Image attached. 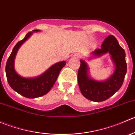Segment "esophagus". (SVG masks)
Returning <instances> with one entry per match:
<instances>
[{
  "instance_id": "34e87169",
  "label": "esophagus",
  "mask_w": 135,
  "mask_h": 135,
  "mask_svg": "<svg viewBox=\"0 0 135 135\" xmlns=\"http://www.w3.org/2000/svg\"><path fill=\"white\" fill-rule=\"evenodd\" d=\"M73 56H74V57H76V58H79V57H80V54H74V55H73Z\"/></svg>"
}]
</instances>
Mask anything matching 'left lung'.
<instances>
[{
	"instance_id": "8db88e82",
	"label": "left lung",
	"mask_w": 135,
	"mask_h": 135,
	"mask_svg": "<svg viewBox=\"0 0 135 135\" xmlns=\"http://www.w3.org/2000/svg\"><path fill=\"white\" fill-rule=\"evenodd\" d=\"M109 54L115 65V70L108 79L97 81L89 75L88 64L80 60V66L78 71V82L82 95L86 99L94 102L107 100L120 89L127 73L126 53L113 35L106 38L101 47L92 52L95 57H100Z\"/></svg>"
}]
</instances>
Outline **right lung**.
<instances>
[{"mask_svg": "<svg viewBox=\"0 0 135 135\" xmlns=\"http://www.w3.org/2000/svg\"><path fill=\"white\" fill-rule=\"evenodd\" d=\"M38 31L40 30L36 29L28 32L22 40L16 44L6 65V78L9 86L20 95L28 99L40 97L48 93L56 81L61 70L66 65V61L57 62L41 75L32 78L22 77L16 73L14 60L19 48L34 32Z\"/></svg>", "mask_w": 135, "mask_h": 135, "instance_id": "obj_1", "label": "right lung"}]
</instances>
